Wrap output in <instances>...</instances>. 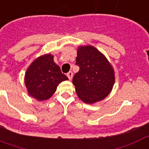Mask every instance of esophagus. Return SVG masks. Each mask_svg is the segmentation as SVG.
<instances>
[{"mask_svg":"<svg viewBox=\"0 0 149 149\" xmlns=\"http://www.w3.org/2000/svg\"><path fill=\"white\" fill-rule=\"evenodd\" d=\"M72 76H73V74H72V72H69L67 73V77H68V78H69V80H72Z\"/></svg>","mask_w":149,"mask_h":149,"instance_id":"obj_1","label":"esophagus"}]
</instances>
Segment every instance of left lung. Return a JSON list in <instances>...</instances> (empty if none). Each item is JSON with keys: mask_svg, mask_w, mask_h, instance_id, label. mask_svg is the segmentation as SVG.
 Listing matches in <instances>:
<instances>
[{"mask_svg": "<svg viewBox=\"0 0 149 149\" xmlns=\"http://www.w3.org/2000/svg\"><path fill=\"white\" fill-rule=\"evenodd\" d=\"M76 65L80 69L74 75L72 83L80 100L94 103L108 95L114 84V70L98 49L91 46L80 47Z\"/></svg>", "mask_w": 149, "mask_h": 149, "instance_id": "1", "label": "left lung"}]
</instances>
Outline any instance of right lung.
Masks as SVG:
<instances>
[{"instance_id": "1", "label": "right lung", "mask_w": 149, "mask_h": 149, "mask_svg": "<svg viewBox=\"0 0 149 149\" xmlns=\"http://www.w3.org/2000/svg\"><path fill=\"white\" fill-rule=\"evenodd\" d=\"M66 80L68 77L54 63L51 54L43 55L36 59L25 74V84L28 93L39 101L52 96L58 84Z\"/></svg>"}]
</instances>
